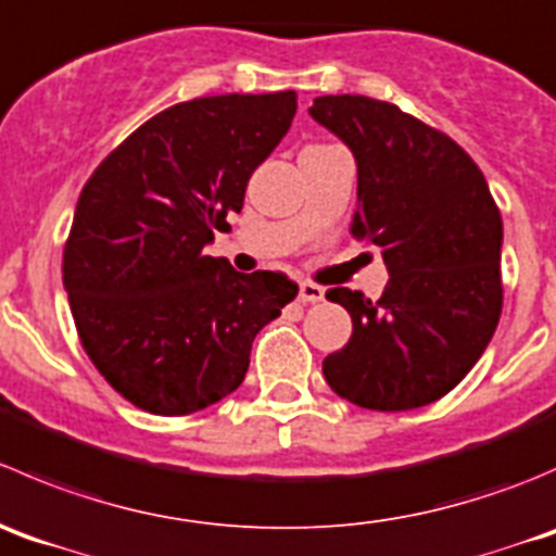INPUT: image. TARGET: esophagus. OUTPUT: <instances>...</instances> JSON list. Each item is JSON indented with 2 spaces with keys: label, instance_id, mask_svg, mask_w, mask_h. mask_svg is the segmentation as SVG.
Listing matches in <instances>:
<instances>
[{
  "label": "esophagus",
  "instance_id": "obj_1",
  "mask_svg": "<svg viewBox=\"0 0 556 556\" xmlns=\"http://www.w3.org/2000/svg\"><path fill=\"white\" fill-rule=\"evenodd\" d=\"M300 300L302 302H321L324 300V286L311 283V280H302V283H300Z\"/></svg>",
  "mask_w": 556,
  "mask_h": 556
}]
</instances>
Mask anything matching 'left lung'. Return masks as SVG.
<instances>
[{
	"label": "left lung",
	"instance_id": "8db88e82",
	"mask_svg": "<svg viewBox=\"0 0 556 556\" xmlns=\"http://www.w3.org/2000/svg\"><path fill=\"white\" fill-rule=\"evenodd\" d=\"M311 115L356 159L351 235L378 245V300L329 289L351 313L324 378L349 403L410 410L452 392L481 359L503 311V218L478 164L443 131L359 93L313 99Z\"/></svg>",
	"mask_w": 556,
	"mask_h": 556
}]
</instances>
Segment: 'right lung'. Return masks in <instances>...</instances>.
I'll return each mask as SVG.
<instances>
[{
	"label": "right lung",
	"mask_w": 556,
	"mask_h": 556,
	"mask_svg": "<svg viewBox=\"0 0 556 556\" xmlns=\"http://www.w3.org/2000/svg\"><path fill=\"white\" fill-rule=\"evenodd\" d=\"M294 113V91L178 102L86 180L64 289L93 367L137 408L186 416L232 394L256 332L296 296L283 273L245 276L205 254Z\"/></svg>",
	"instance_id": "1"
}]
</instances>
